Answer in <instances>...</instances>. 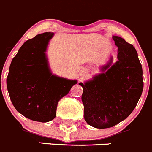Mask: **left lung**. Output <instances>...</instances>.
Returning <instances> with one entry per match:
<instances>
[{"label": "left lung", "mask_w": 152, "mask_h": 152, "mask_svg": "<svg viewBox=\"0 0 152 152\" xmlns=\"http://www.w3.org/2000/svg\"><path fill=\"white\" fill-rule=\"evenodd\" d=\"M118 47L116 62H108L84 83L82 102L84 118L98 129L112 127L127 118L137 105L143 89V70L133 45L113 36Z\"/></svg>", "instance_id": "1"}]
</instances>
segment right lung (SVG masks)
Segmentation results:
<instances>
[{
	"mask_svg": "<svg viewBox=\"0 0 152 152\" xmlns=\"http://www.w3.org/2000/svg\"><path fill=\"white\" fill-rule=\"evenodd\" d=\"M53 35L43 33L25 42L12 59L6 79L15 109L26 118L39 122L56 118L59 100L77 83L51 72L46 52Z\"/></svg>",
	"mask_w": 152,
	"mask_h": 152,
	"instance_id": "obj_1",
	"label": "right lung"
}]
</instances>
